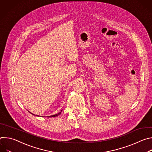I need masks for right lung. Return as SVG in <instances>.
Returning <instances> with one entry per match:
<instances>
[{
  "instance_id": "obj_1",
  "label": "right lung",
  "mask_w": 152,
  "mask_h": 152,
  "mask_svg": "<svg viewBox=\"0 0 152 152\" xmlns=\"http://www.w3.org/2000/svg\"><path fill=\"white\" fill-rule=\"evenodd\" d=\"M61 112H60V113H58L57 114H55V115H50L49 117H56V116H58V115H59V114H61ZM31 114H33L32 113H31ZM33 115H34V114H33Z\"/></svg>"
}]
</instances>
